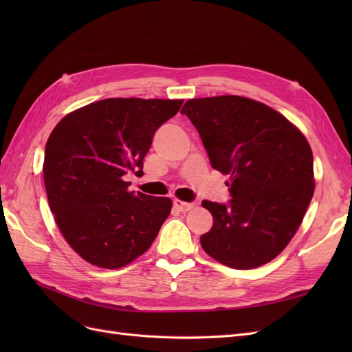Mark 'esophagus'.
Wrapping results in <instances>:
<instances>
[{
    "instance_id": "1",
    "label": "esophagus",
    "mask_w": 352,
    "mask_h": 352,
    "mask_svg": "<svg viewBox=\"0 0 352 352\" xmlns=\"http://www.w3.org/2000/svg\"><path fill=\"white\" fill-rule=\"evenodd\" d=\"M173 207L176 208V210H179V211H189L190 208H194L195 207V204L194 202H184V201H179V199H175L173 201Z\"/></svg>"
}]
</instances>
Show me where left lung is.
<instances>
[{
	"instance_id": "left-lung-1",
	"label": "left lung",
	"mask_w": 352,
	"mask_h": 352,
	"mask_svg": "<svg viewBox=\"0 0 352 352\" xmlns=\"http://www.w3.org/2000/svg\"><path fill=\"white\" fill-rule=\"evenodd\" d=\"M180 113L198 131L211 167L229 175V202L202 201L212 228L201 247L232 269L272 261L300 228L314 194L305 136L280 113L238 95L189 100Z\"/></svg>"
}]
</instances>
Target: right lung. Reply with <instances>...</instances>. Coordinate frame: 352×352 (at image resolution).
Masks as SVG:
<instances>
[{
  "label": "right lung",
  "mask_w": 352,
  "mask_h": 352,
  "mask_svg": "<svg viewBox=\"0 0 352 352\" xmlns=\"http://www.w3.org/2000/svg\"><path fill=\"white\" fill-rule=\"evenodd\" d=\"M182 100L109 98L67 114L51 132L44 182L70 247L102 269H120L151 247L172 199L129 192L157 129Z\"/></svg>",
  "instance_id": "obj_1"
}]
</instances>
